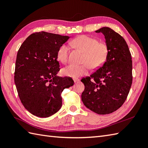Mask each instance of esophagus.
<instances>
[{"mask_svg": "<svg viewBox=\"0 0 148 148\" xmlns=\"http://www.w3.org/2000/svg\"><path fill=\"white\" fill-rule=\"evenodd\" d=\"M79 81V79H74V83H77L78 81Z\"/></svg>", "mask_w": 148, "mask_h": 148, "instance_id": "obj_1", "label": "esophagus"}]
</instances>
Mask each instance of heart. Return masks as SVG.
Listing matches in <instances>:
<instances>
[{"instance_id": "heart-1", "label": "heart", "mask_w": 148, "mask_h": 148, "mask_svg": "<svg viewBox=\"0 0 148 148\" xmlns=\"http://www.w3.org/2000/svg\"><path fill=\"white\" fill-rule=\"evenodd\" d=\"M71 44L84 53L83 62L85 64H71L67 65L62 70V73L65 76L76 79L88 73L89 70L88 64L92 69H96L101 66L106 60L109 53L108 46L105 42H99L96 38L83 35L72 40ZM69 51L70 48L65 44L60 46L57 51L59 60L62 63L67 62Z\"/></svg>"}]
</instances>
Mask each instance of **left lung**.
<instances>
[{"instance_id": "left-lung-1", "label": "left lung", "mask_w": 148, "mask_h": 148, "mask_svg": "<svg viewBox=\"0 0 148 148\" xmlns=\"http://www.w3.org/2000/svg\"><path fill=\"white\" fill-rule=\"evenodd\" d=\"M95 32L103 34L109 53L102 67L81 80L84 85L81 100L91 111L107 114L118 109L127 99L132 83V61L127 44L119 34L109 27Z\"/></svg>"}]
</instances>
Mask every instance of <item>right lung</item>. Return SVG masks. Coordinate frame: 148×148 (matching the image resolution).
Returning a JSON list of instances; mask_svg holds the SVG:
<instances>
[{"label":"right lung","mask_w":148,"mask_h":148,"mask_svg":"<svg viewBox=\"0 0 148 148\" xmlns=\"http://www.w3.org/2000/svg\"><path fill=\"white\" fill-rule=\"evenodd\" d=\"M70 37L46 32L31 34L19 49L15 64L14 83L19 97L28 111L47 118L58 112L62 92L74 84L71 77L57 76L59 47Z\"/></svg>","instance_id":"1"}]
</instances>
